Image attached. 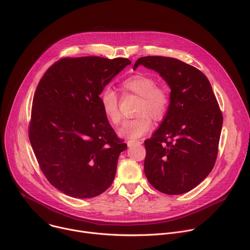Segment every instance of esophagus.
Listing matches in <instances>:
<instances>
[{
    "mask_svg": "<svg viewBox=\"0 0 250 250\" xmlns=\"http://www.w3.org/2000/svg\"><path fill=\"white\" fill-rule=\"evenodd\" d=\"M140 144H141L140 140H134V139H129V140H127V146H128L129 147H131V146H135V145H140Z\"/></svg>",
    "mask_w": 250,
    "mask_h": 250,
    "instance_id": "1",
    "label": "esophagus"
}]
</instances>
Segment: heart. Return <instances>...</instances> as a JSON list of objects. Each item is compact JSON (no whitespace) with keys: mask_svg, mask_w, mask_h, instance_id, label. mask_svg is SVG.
Here are the masks:
<instances>
[{"mask_svg":"<svg viewBox=\"0 0 250 250\" xmlns=\"http://www.w3.org/2000/svg\"><path fill=\"white\" fill-rule=\"evenodd\" d=\"M125 91L140 97L137 117L124 123L121 135L135 139L145 135L152 127V119L160 121L164 118L170 104V94L167 88L157 85L154 77L147 74H134L123 82ZM100 102L104 115L111 123L118 125L122 122L120 98L111 87H104L100 94Z\"/></svg>","mask_w":250,"mask_h":250,"instance_id":"b5f03b06","label":"heart"}]
</instances>
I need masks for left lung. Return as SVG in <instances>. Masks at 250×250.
<instances>
[{
	"instance_id": "obj_1",
	"label": "left lung",
	"mask_w": 250,
	"mask_h": 250,
	"mask_svg": "<svg viewBox=\"0 0 250 250\" xmlns=\"http://www.w3.org/2000/svg\"><path fill=\"white\" fill-rule=\"evenodd\" d=\"M152 69L169 85L170 104L152 137L145 141V173L148 182L167 195L187 193L215 166L223 114L208 78L179 59L146 56L133 69Z\"/></svg>"
}]
</instances>
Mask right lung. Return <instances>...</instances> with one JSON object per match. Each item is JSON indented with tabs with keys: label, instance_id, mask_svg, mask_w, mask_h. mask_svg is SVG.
I'll return each instance as SVG.
<instances>
[{
	"label": "right lung",
	"instance_id": "add662e5",
	"mask_svg": "<svg viewBox=\"0 0 250 250\" xmlns=\"http://www.w3.org/2000/svg\"><path fill=\"white\" fill-rule=\"evenodd\" d=\"M131 62L126 58L65 57L51 65L35 90L28 136L49 183L87 199L108 189L126 144L104 115L100 94Z\"/></svg>",
	"mask_w": 250,
	"mask_h": 250
}]
</instances>
